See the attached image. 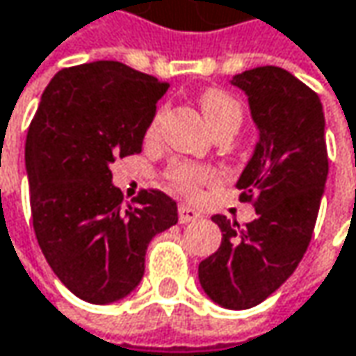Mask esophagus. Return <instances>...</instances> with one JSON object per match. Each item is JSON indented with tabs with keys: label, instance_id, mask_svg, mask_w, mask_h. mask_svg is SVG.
<instances>
[{
	"label": "esophagus",
	"instance_id": "esophagus-1",
	"mask_svg": "<svg viewBox=\"0 0 356 356\" xmlns=\"http://www.w3.org/2000/svg\"><path fill=\"white\" fill-rule=\"evenodd\" d=\"M201 216H199L197 209H193V207H189V205H179V221L181 223H189V221H195L199 220Z\"/></svg>",
	"mask_w": 356,
	"mask_h": 356
}]
</instances>
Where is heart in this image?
I'll use <instances>...</instances> for the list:
<instances>
[{"mask_svg": "<svg viewBox=\"0 0 356 356\" xmlns=\"http://www.w3.org/2000/svg\"><path fill=\"white\" fill-rule=\"evenodd\" d=\"M201 111L205 115L207 124L211 127V131L220 124H225V122H240L241 120L240 104L227 92L218 90V88H209L201 95ZM155 131H157V118L153 120L149 133L153 135ZM167 177L177 191L185 193V195H195L201 183L211 181L216 177V173L211 169L197 167V165L175 163V165H171Z\"/></svg>", "mask_w": 356, "mask_h": 356, "instance_id": "1", "label": "heart"}]
</instances>
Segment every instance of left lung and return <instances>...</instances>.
<instances>
[{"instance_id": "obj_1", "label": "left lung", "mask_w": 356, "mask_h": 356, "mask_svg": "<svg viewBox=\"0 0 356 356\" xmlns=\"http://www.w3.org/2000/svg\"><path fill=\"white\" fill-rule=\"evenodd\" d=\"M232 84L248 96L258 143L238 189L256 220L232 223L213 216L221 245L199 264L203 292L223 308L245 310L282 286L302 260L328 175L323 102L296 76L261 66L236 74Z\"/></svg>"}]
</instances>
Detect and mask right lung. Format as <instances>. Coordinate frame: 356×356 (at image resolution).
<instances>
[{"instance_id": "right-lung-1", "label": "right lung", "mask_w": 356, "mask_h": 356, "mask_svg": "<svg viewBox=\"0 0 356 356\" xmlns=\"http://www.w3.org/2000/svg\"><path fill=\"white\" fill-rule=\"evenodd\" d=\"M169 84L115 60L64 68L46 86L26 138L33 232L54 274L90 304H113L145 274L149 241L177 223V203L140 191L122 205L115 159L143 151Z\"/></svg>"}]
</instances>
